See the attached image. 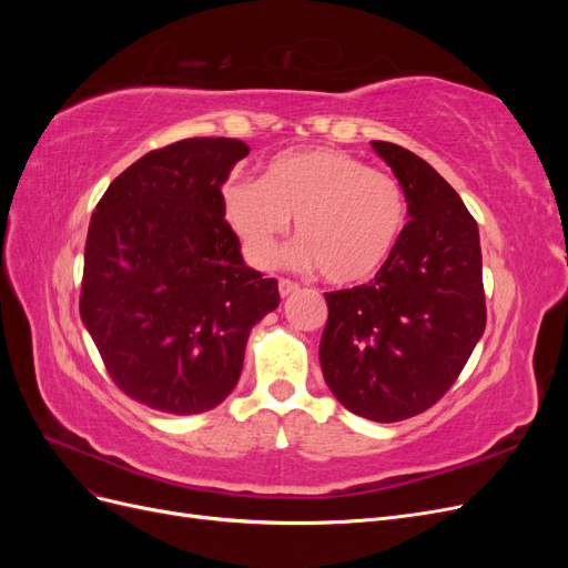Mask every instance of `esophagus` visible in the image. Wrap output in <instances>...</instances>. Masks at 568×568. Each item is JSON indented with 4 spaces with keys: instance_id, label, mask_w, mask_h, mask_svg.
I'll return each mask as SVG.
<instances>
[{
    "instance_id": "1",
    "label": "esophagus",
    "mask_w": 568,
    "mask_h": 568,
    "mask_svg": "<svg viewBox=\"0 0 568 568\" xmlns=\"http://www.w3.org/2000/svg\"><path fill=\"white\" fill-rule=\"evenodd\" d=\"M296 291H298V284H296V282L280 280V296H282V298H286V296H291V294H296Z\"/></svg>"
}]
</instances>
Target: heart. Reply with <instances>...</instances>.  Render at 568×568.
Wrapping results in <instances>:
<instances>
[{
  "label": "heart",
  "instance_id": "b5f03b06",
  "mask_svg": "<svg viewBox=\"0 0 568 568\" xmlns=\"http://www.w3.org/2000/svg\"><path fill=\"white\" fill-rule=\"evenodd\" d=\"M222 215L255 267H272L296 217L294 261L322 280L355 284L374 277L398 246L407 199L398 180L338 149L282 151L261 182L222 189Z\"/></svg>",
  "mask_w": 568,
  "mask_h": 568
}]
</instances>
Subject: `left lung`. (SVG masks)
<instances>
[{"mask_svg":"<svg viewBox=\"0 0 568 568\" xmlns=\"http://www.w3.org/2000/svg\"><path fill=\"white\" fill-rule=\"evenodd\" d=\"M372 149L398 178L409 222L388 263L363 286L324 294L320 365L336 400L372 422H403L438 403L484 336L478 225L417 153Z\"/></svg>","mask_w":568,"mask_h":568,"instance_id":"1","label":"left lung"}]
</instances>
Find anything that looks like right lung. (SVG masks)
Segmentation results:
<instances>
[{
  "mask_svg": "<svg viewBox=\"0 0 568 568\" xmlns=\"http://www.w3.org/2000/svg\"><path fill=\"white\" fill-rule=\"evenodd\" d=\"M242 140L192 136L149 151L97 203L84 244L82 324L115 386L168 415H201L234 390L277 280L242 257L222 184Z\"/></svg>",
  "mask_w": 568,
  "mask_h": 568,
  "instance_id": "1",
  "label": "right lung"
}]
</instances>
